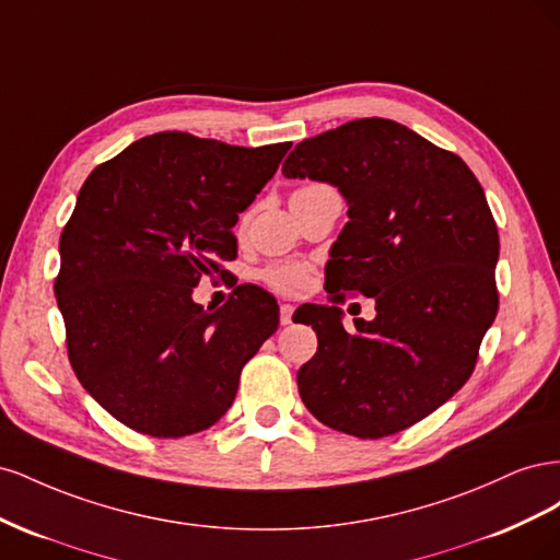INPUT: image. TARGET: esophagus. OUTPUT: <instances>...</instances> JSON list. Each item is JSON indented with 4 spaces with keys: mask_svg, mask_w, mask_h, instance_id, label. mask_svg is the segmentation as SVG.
I'll return each instance as SVG.
<instances>
[{
    "mask_svg": "<svg viewBox=\"0 0 560 560\" xmlns=\"http://www.w3.org/2000/svg\"><path fill=\"white\" fill-rule=\"evenodd\" d=\"M292 315H294L292 303H282V306H280V325H290Z\"/></svg>",
    "mask_w": 560,
    "mask_h": 560,
    "instance_id": "obj_1",
    "label": "esophagus"
}]
</instances>
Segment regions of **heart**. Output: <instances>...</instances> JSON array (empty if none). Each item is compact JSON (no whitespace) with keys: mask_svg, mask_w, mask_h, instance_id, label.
Returning <instances> with one entry per match:
<instances>
[{"mask_svg":"<svg viewBox=\"0 0 560 560\" xmlns=\"http://www.w3.org/2000/svg\"><path fill=\"white\" fill-rule=\"evenodd\" d=\"M315 186L317 184L301 186V189H296V191H308V189H315ZM259 278H261V282H266L270 287V290L294 296V294H301L308 287L311 270L306 264H301V261H282V264L266 266L259 273Z\"/></svg>","mask_w":560,"mask_h":560,"instance_id":"b5f03b06","label":"heart"}]
</instances>
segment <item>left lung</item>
<instances>
[{
    "instance_id": "obj_1",
    "label": "left lung",
    "mask_w": 560,
    "mask_h": 560,
    "mask_svg": "<svg viewBox=\"0 0 560 560\" xmlns=\"http://www.w3.org/2000/svg\"><path fill=\"white\" fill-rule=\"evenodd\" d=\"M282 175L346 196L329 299L376 301L354 331L336 306H306L317 352L296 374L303 404L360 439L416 425L467 383L498 315L500 238L479 179L453 151L376 116L299 142Z\"/></svg>"
}]
</instances>
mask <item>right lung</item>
<instances>
[{"label": "right lung", "mask_w": 560, "mask_h": 560, "mask_svg": "<svg viewBox=\"0 0 560 560\" xmlns=\"http://www.w3.org/2000/svg\"><path fill=\"white\" fill-rule=\"evenodd\" d=\"M290 147L165 130L83 182L60 235L54 290L79 383L126 428L161 439L208 430L278 329V303L259 287H238L217 311L191 294L238 257V212Z\"/></svg>", "instance_id": "right-lung-1"}]
</instances>
